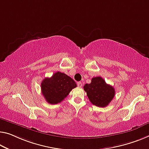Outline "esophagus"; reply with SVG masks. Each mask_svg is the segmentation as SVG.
<instances>
[{"instance_id":"obj_1","label":"esophagus","mask_w":149,"mask_h":149,"mask_svg":"<svg viewBox=\"0 0 149 149\" xmlns=\"http://www.w3.org/2000/svg\"><path fill=\"white\" fill-rule=\"evenodd\" d=\"M77 85H78V86H79V87H81V86H82V83L81 82H78Z\"/></svg>"}]
</instances>
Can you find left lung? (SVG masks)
I'll return each mask as SVG.
<instances>
[{"label": "left lung", "mask_w": 149, "mask_h": 149, "mask_svg": "<svg viewBox=\"0 0 149 149\" xmlns=\"http://www.w3.org/2000/svg\"><path fill=\"white\" fill-rule=\"evenodd\" d=\"M91 103L98 107H105L108 105L115 95L113 86L107 84L100 77H94L90 84L84 86Z\"/></svg>", "instance_id": "8db88e82"}]
</instances>
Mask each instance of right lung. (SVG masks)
<instances>
[{
  "label": "right lung",
  "mask_w": 149,
  "mask_h": 149,
  "mask_svg": "<svg viewBox=\"0 0 149 149\" xmlns=\"http://www.w3.org/2000/svg\"><path fill=\"white\" fill-rule=\"evenodd\" d=\"M77 84L65 73L56 72L51 78H45L41 82V91L49 104H56L65 99Z\"/></svg>",
  "instance_id": "1"
}]
</instances>
